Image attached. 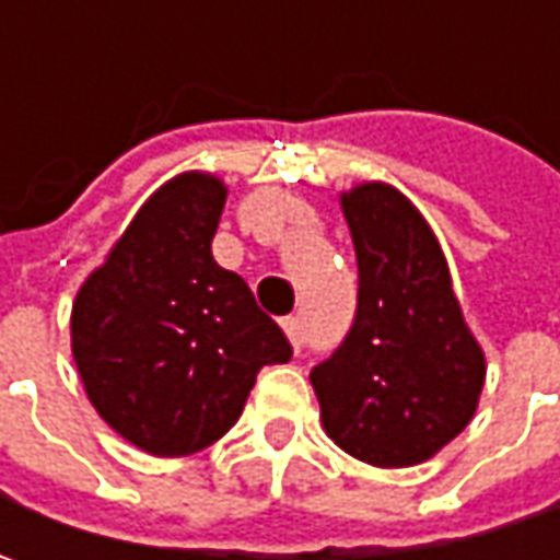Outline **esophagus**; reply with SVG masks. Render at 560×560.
Returning a JSON list of instances; mask_svg holds the SVG:
<instances>
[{"label": "esophagus", "mask_w": 560, "mask_h": 560, "mask_svg": "<svg viewBox=\"0 0 560 560\" xmlns=\"http://www.w3.org/2000/svg\"><path fill=\"white\" fill-rule=\"evenodd\" d=\"M283 330L290 336L292 349L299 352V349H302V320H299V317H283Z\"/></svg>", "instance_id": "obj_1"}]
</instances>
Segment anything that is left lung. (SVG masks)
<instances>
[{
    "instance_id": "left-lung-1",
    "label": "left lung",
    "mask_w": 560,
    "mask_h": 560,
    "mask_svg": "<svg viewBox=\"0 0 560 560\" xmlns=\"http://www.w3.org/2000/svg\"><path fill=\"white\" fill-rule=\"evenodd\" d=\"M358 258L355 320L312 371L327 436L358 462L411 467L470 423L486 380L483 349L430 224L398 189L342 192Z\"/></svg>"
}]
</instances>
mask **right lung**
<instances>
[{
    "mask_svg": "<svg viewBox=\"0 0 560 560\" xmlns=\"http://www.w3.org/2000/svg\"><path fill=\"white\" fill-rule=\"evenodd\" d=\"M224 202L211 174L167 180L74 299L71 352L86 396L115 433L159 458L221 440L258 371L292 358L246 280L211 255Z\"/></svg>",
    "mask_w": 560,
    "mask_h": 560,
    "instance_id": "obj_1",
    "label": "right lung"
}]
</instances>
